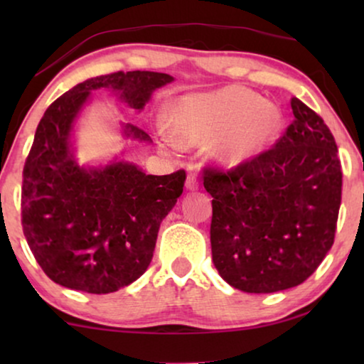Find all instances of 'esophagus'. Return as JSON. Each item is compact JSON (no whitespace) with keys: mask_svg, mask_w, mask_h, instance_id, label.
Segmentation results:
<instances>
[{"mask_svg":"<svg viewBox=\"0 0 364 364\" xmlns=\"http://www.w3.org/2000/svg\"><path fill=\"white\" fill-rule=\"evenodd\" d=\"M186 187L188 188V191H197L198 188V181H197V176L196 173H188L187 176V181H186Z\"/></svg>","mask_w":364,"mask_h":364,"instance_id":"1","label":"esophagus"}]
</instances>
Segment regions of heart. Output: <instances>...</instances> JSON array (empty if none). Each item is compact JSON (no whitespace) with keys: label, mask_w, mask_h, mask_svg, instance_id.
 Returning <instances> with one entry per match:
<instances>
[{"label":"heart","mask_w":364,"mask_h":364,"mask_svg":"<svg viewBox=\"0 0 364 364\" xmlns=\"http://www.w3.org/2000/svg\"><path fill=\"white\" fill-rule=\"evenodd\" d=\"M282 126V111L275 104L237 86L187 97L176 117V132L182 141L198 144L220 136L213 154L230 166L265 151ZM168 142L173 144V139L168 137Z\"/></svg>","instance_id":"obj_1"}]
</instances>
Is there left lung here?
<instances>
[{"mask_svg":"<svg viewBox=\"0 0 364 364\" xmlns=\"http://www.w3.org/2000/svg\"><path fill=\"white\" fill-rule=\"evenodd\" d=\"M291 109L295 119L272 149L230 171H203L213 265L247 293L300 285L335 242L343 183L335 137L300 99Z\"/></svg>","mask_w":364,"mask_h":364,"instance_id":"left-lung-1","label":"left lung"}]
</instances>
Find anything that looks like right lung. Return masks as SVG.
<instances>
[{
    "label": "right lung",
    "instance_id": "add662e5",
    "mask_svg": "<svg viewBox=\"0 0 364 364\" xmlns=\"http://www.w3.org/2000/svg\"><path fill=\"white\" fill-rule=\"evenodd\" d=\"M164 73L129 71L91 77L46 109L23 171L21 223L28 245L54 283L86 293H112L147 270L161 222L182 196L186 172L147 176L132 162L79 166L73 131L91 92L109 89L141 112ZM124 137L152 142L134 124Z\"/></svg>",
    "mask_w": 364,
    "mask_h": 364
}]
</instances>
